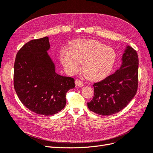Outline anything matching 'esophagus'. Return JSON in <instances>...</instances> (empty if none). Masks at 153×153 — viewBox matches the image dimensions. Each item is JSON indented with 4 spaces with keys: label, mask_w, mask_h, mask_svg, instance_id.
<instances>
[{
    "label": "esophagus",
    "mask_w": 153,
    "mask_h": 153,
    "mask_svg": "<svg viewBox=\"0 0 153 153\" xmlns=\"http://www.w3.org/2000/svg\"><path fill=\"white\" fill-rule=\"evenodd\" d=\"M75 84H76V86H79V87L82 86L84 85L83 83H82V81H81L79 80V79H76V80Z\"/></svg>",
    "instance_id": "34e87169"
}]
</instances>
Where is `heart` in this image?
Masks as SVG:
<instances>
[{
    "mask_svg": "<svg viewBox=\"0 0 153 153\" xmlns=\"http://www.w3.org/2000/svg\"><path fill=\"white\" fill-rule=\"evenodd\" d=\"M60 59L66 71L74 74L80 68L90 80H99L110 73L115 63V52L96 40H79L74 42L71 50L65 49L60 52Z\"/></svg>",
    "mask_w": 153,
    "mask_h": 153,
    "instance_id": "1",
    "label": "heart"
}]
</instances>
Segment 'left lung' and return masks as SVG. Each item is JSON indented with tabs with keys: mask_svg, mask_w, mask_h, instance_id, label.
Instances as JSON below:
<instances>
[{
	"mask_svg": "<svg viewBox=\"0 0 153 153\" xmlns=\"http://www.w3.org/2000/svg\"><path fill=\"white\" fill-rule=\"evenodd\" d=\"M120 68L105 79L93 85L94 96L87 102L90 110L101 115H111L124 109L136 95L138 88V58L128 45Z\"/></svg>",
	"mask_w": 153,
	"mask_h": 153,
	"instance_id": "8db88e82",
	"label": "left lung"
}]
</instances>
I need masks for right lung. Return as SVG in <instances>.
Instances as JSON below:
<instances>
[{
  "mask_svg": "<svg viewBox=\"0 0 153 153\" xmlns=\"http://www.w3.org/2000/svg\"><path fill=\"white\" fill-rule=\"evenodd\" d=\"M49 38L30 40L19 51L14 65V88L20 101L39 115H53L66 105L74 79L60 76L47 53Z\"/></svg>",
  "mask_w": 153,
  "mask_h": 153,
  "instance_id": "1",
  "label": "right lung"
}]
</instances>
